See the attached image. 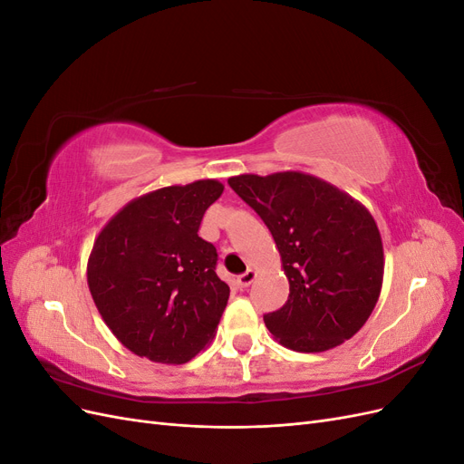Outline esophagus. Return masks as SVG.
<instances>
[{"label": "esophagus", "mask_w": 464, "mask_h": 464, "mask_svg": "<svg viewBox=\"0 0 464 464\" xmlns=\"http://www.w3.org/2000/svg\"><path fill=\"white\" fill-rule=\"evenodd\" d=\"M256 276H257V273L254 271V269H247L244 275H240L237 276V283H240V286H244V288H247L251 283H254L256 280Z\"/></svg>", "instance_id": "34e87169"}]
</instances>
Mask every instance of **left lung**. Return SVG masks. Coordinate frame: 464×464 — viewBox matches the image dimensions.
<instances>
[{
    "mask_svg": "<svg viewBox=\"0 0 464 464\" xmlns=\"http://www.w3.org/2000/svg\"><path fill=\"white\" fill-rule=\"evenodd\" d=\"M230 188L271 230L290 283L286 304L263 315L296 353H325L354 336L383 285V244L370 210L304 172L242 174Z\"/></svg>",
    "mask_w": 464,
    "mask_h": 464,
    "instance_id": "obj_1",
    "label": "left lung"
}]
</instances>
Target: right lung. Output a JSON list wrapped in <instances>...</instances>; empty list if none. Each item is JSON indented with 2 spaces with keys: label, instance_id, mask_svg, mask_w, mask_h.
I'll return each instance as SVG.
<instances>
[{
  "label": "right lung",
  "instance_id": "1",
  "mask_svg": "<svg viewBox=\"0 0 464 464\" xmlns=\"http://www.w3.org/2000/svg\"><path fill=\"white\" fill-rule=\"evenodd\" d=\"M222 191L217 179L150 191L111 217L94 240L89 290L133 354L186 363L215 336L230 288L215 273L217 247L198 232Z\"/></svg>",
  "mask_w": 464,
  "mask_h": 464
}]
</instances>
